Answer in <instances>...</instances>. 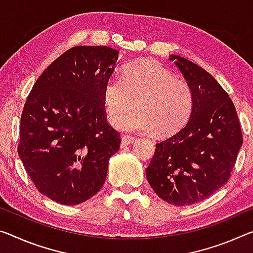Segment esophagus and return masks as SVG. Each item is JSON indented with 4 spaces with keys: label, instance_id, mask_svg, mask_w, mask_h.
I'll list each match as a JSON object with an SVG mask.
<instances>
[{
    "label": "esophagus",
    "instance_id": "34e87169",
    "mask_svg": "<svg viewBox=\"0 0 253 253\" xmlns=\"http://www.w3.org/2000/svg\"><path fill=\"white\" fill-rule=\"evenodd\" d=\"M135 142H136V138L131 137V136H128V135L123 136V138H122L123 145H129V144H133Z\"/></svg>",
    "mask_w": 253,
    "mask_h": 253
}]
</instances>
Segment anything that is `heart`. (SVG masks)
Wrapping results in <instances>:
<instances>
[{
	"mask_svg": "<svg viewBox=\"0 0 253 253\" xmlns=\"http://www.w3.org/2000/svg\"><path fill=\"white\" fill-rule=\"evenodd\" d=\"M134 99L137 110L120 122L123 130L173 133L187 123L194 108L190 86L154 61L130 64L123 78L111 75L103 84V107L108 120L114 125L133 107Z\"/></svg>",
	"mask_w": 253,
	"mask_h": 253,
	"instance_id": "heart-1",
	"label": "heart"
}]
</instances>
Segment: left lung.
<instances>
[{
  "label": "left lung",
  "instance_id": "left-lung-1",
  "mask_svg": "<svg viewBox=\"0 0 253 253\" xmlns=\"http://www.w3.org/2000/svg\"><path fill=\"white\" fill-rule=\"evenodd\" d=\"M170 59L190 86L194 108L178 133L155 144L146 178L164 202L187 206L228 181L243 137L233 102L213 76L180 56Z\"/></svg>",
  "mask_w": 253,
  "mask_h": 253
}]
</instances>
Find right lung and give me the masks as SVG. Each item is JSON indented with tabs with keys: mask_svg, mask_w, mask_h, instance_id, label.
<instances>
[{
	"mask_svg": "<svg viewBox=\"0 0 253 253\" xmlns=\"http://www.w3.org/2000/svg\"><path fill=\"white\" fill-rule=\"evenodd\" d=\"M118 54L107 46L66 50L39 76L23 107L18 154L36 188L62 205L93 197L120 147L102 102Z\"/></svg>",
	"mask_w": 253,
	"mask_h": 253,
	"instance_id": "1",
	"label": "right lung"
}]
</instances>
